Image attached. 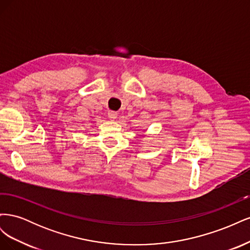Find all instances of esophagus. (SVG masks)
Masks as SVG:
<instances>
[{
  "label": "esophagus",
  "instance_id": "1",
  "mask_svg": "<svg viewBox=\"0 0 250 250\" xmlns=\"http://www.w3.org/2000/svg\"><path fill=\"white\" fill-rule=\"evenodd\" d=\"M117 117H118V113L116 111H112V110L108 111V118L110 120H116Z\"/></svg>",
  "mask_w": 250,
  "mask_h": 250
}]
</instances>
